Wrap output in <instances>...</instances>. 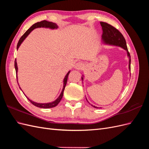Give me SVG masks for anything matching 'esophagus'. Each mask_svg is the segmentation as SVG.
Masks as SVG:
<instances>
[{
    "instance_id": "34e87169",
    "label": "esophagus",
    "mask_w": 149,
    "mask_h": 149,
    "mask_svg": "<svg viewBox=\"0 0 149 149\" xmlns=\"http://www.w3.org/2000/svg\"><path fill=\"white\" fill-rule=\"evenodd\" d=\"M84 68V64L82 62H78L74 66V68L77 70H82Z\"/></svg>"
}]
</instances>
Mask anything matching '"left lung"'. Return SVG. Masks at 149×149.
Segmentation results:
<instances>
[{"label": "left lung", "instance_id": "1", "mask_svg": "<svg viewBox=\"0 0 149 149\" xmlns=\"http://www.w3.org/2000/svg\"><path fill=\"white\" fill-rule=\"evenodd\" d=\"M100 24L102 26V29L103 31L102 35V42L106 45H109L120 47L127 52V55L129 57V70L130 71V55L128 52L125 40L123 37V35H122V33L118 29H116L112 25L106 23V22H101ZM81 79L83 81V76L81 77ZM91 106L95 108H99L93 105Z\"/></svg>", "mask_w": 149, "mask_h": 149}]
</instances>
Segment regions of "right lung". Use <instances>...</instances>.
<instances>
[{"mask_svg": "<svg viewBox=\"0 0 149 149\" xmlns=\"http://www.w3.org/2000/svg\"><path fill=\"white\" fill-rule=\"evenodd\" d=\"M48 28V29H57L58 28V25H56V24L55 23H53V22H48V21H47V20H43V21H41L40 22H37V23H35V24H33L32 26H31V27L30 29H29L27 30H26V32L22 36L21 38H20L19 42H18L17 43V49H19V47L20 46V45L22 44V43L24 42V40L26 38V37L31 33V31L35 29H37V28ZM15 71H16V75H17V79L18 78H17V72H18V67H17V61H16V59H15ZM70 73V71H69L68 72V73L66 74L65 77L64 78V79H63V89L62 91L60 94V96H58V97L56 99V100L55 101H54L53 102H48V103H38V102H34L33 101H31V100H30V99L26 96L25 94V96H26V97L28 99V100H29V101L31 103L33 104L35 106H37L38 107H40V108H43V109H48V108H52V107H54L56 106L58 103H59L61 101V100L63 97V92H64V90H65V86L66 84V83H67V80H68V75ZM17 83H18V79H17ZM20 89L22 90V89L20 88V87H19ZM23 92V91H22Z\"/></svg>", "mask_w": 149, "mask_h": 149, "instance_id": "obj_1", "label": "right lung"}]
</instances>
